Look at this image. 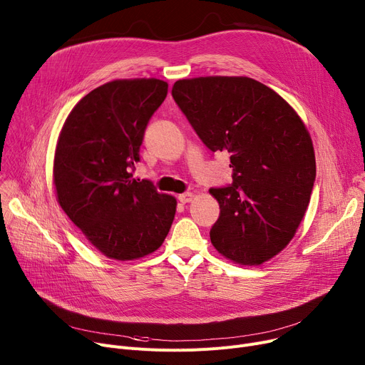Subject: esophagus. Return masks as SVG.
Returning a JSON list of instances; mask_svg holds the SVG:
<instances>
[{
    "label": "esophagus",
    "mask_w": 365,
    "mask_h": 365,
    "mask_svg": "<svg viewBox=\"0 0 365 365\" xmlns=\"http://www.w3.org/2000/svg\"><path fill=\"white\" fill-rule=\"evenodd\" d=\"M178 200H179L182 204L190 202V201L194 200V194H190V192H185V194H180V195L178 197Z\"/></svg>",
    "instance_id": "1"
}]
</instances>
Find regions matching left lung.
Here are the masks:
<instances>
[{
  "mask_svg": "<svg viewBox=\"0 0 365 365\" xmlns=\"http://www.w3.org/2000/svg\"><path fill=\"white\" fill-rule=\"evenodd\" d=\"M171 94L210 150L231 153L232 185L210 189L220 205L212 244L240 264L272 259L294 237L315 182L303 121L272 88L247 76L179 80Z\"/></svg>",
  "mask_w": 365,
  "mask_h": 365,
  "instance_id": "8db88e82",
  "label": "left lung"
}]
</instances>
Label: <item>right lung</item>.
Returning a JSON list of instances; mask_svg holds the SVG:
<instances>
[{
	"label": "right lung",
	"instance_id": "1",
	"mask_svg": "<svg viewBox=\"0 0 365 365\" xmlns=\"http://www.w3.org/2000/svg\"><path fill=\"white\" fill-rule=\"evenodd\" d=\"M157 78L115 80L75 105L57 140L53 180L63 212L109 259L134 260L164 242L176 198L131 179L146 125L167 96Z\"/></svg>",
	"mask_w": 365,
	"mask_h": 365
}]
</instances>
